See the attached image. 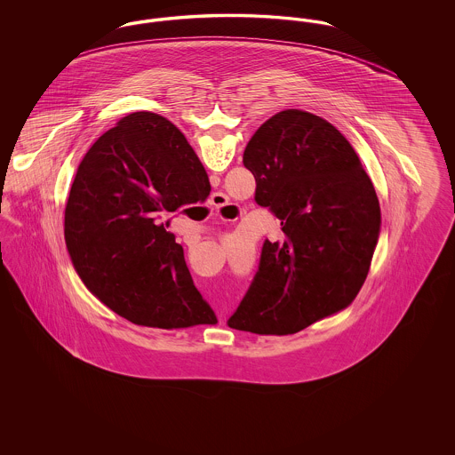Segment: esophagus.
Wrapping results in <instances>:
<instances>
[{
  "instance_id": "esophagus-1",
  "label": "esophagus",
  "mask_w": 455,
  "mask_h": 455,
  "mask_svg": "<svg viewBox=\"0 0 455 455\" xmlns=\"http://www.w3.org/2000/svg\"><path fill=\"white\" fill-rule=\"evenodd\" d=\"M210 206L218 212V210L228 206V197L223 195V193H215V195L212 196V199H210Z\"/></svg>"
}]
</instances>
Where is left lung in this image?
I'll use <instances>...</instances> for the list:
<instances>
[{
	"label": "left lung",
	"mask_w": 455,
	"mask_h": 455,
	"mask_svg": "<svg viewBox=\"0 0 455 455\" xmlns=\"http://www.w3.org/2000/svg\"><path fill=\"white\" fill-rule=\"evenodd\" d=\"M243 165L256 179V203L282 220L284 240H264L259 269L227 324L295 334L358 295L380 230L379 199L347 138L299 108L254 132Z\"/></svg>",
	"instance_id": "1"
}]
</instances>
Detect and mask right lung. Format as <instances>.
Returning <instances> with one entry per match:
<instances>
[{"label":"right lung","instance_id":"obj_1","mask_svg":"<svg viewBox=\"0 0 455 455\" xmlns=\"http://www.w3.org/2000/svg\"><path fill=\"white\" fill-rule=\"evenodd\" d=\"M212 191L186 136L153 112H132L84 156L65 210V238L88 290L148 327L213 324L169 220Z\"/></svg>","mask_w":455,"mask_h":455}]
</instances>
